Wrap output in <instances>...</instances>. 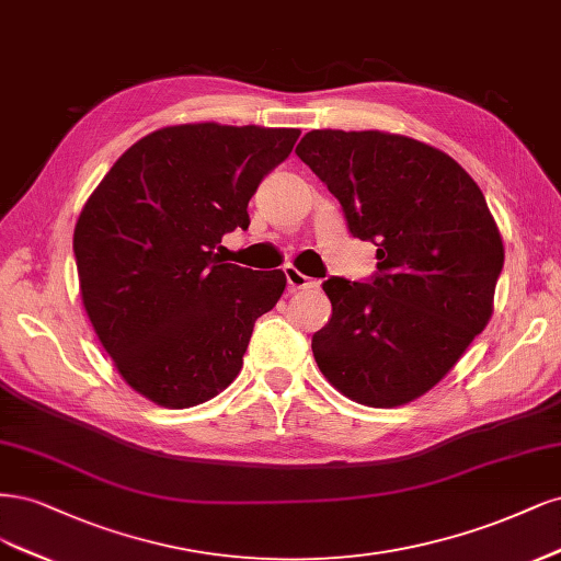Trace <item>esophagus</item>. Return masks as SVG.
I'll use <instances>...</instances> for the list:
<instances>
[{"label":"esophagus","mask_w":561,"mask_h":561,"mask_svg":"<svg viewBox=\"0 0 561 561\" xmlns=\"http://www.w3.org/2000/svg\"><path fill=\"white\" fill-rule=\"evenodd\" d=\"M284 275H286L288 291H291V294H296V291H302V288H312V286H317V282H312L310 277L302 275L300 270H298V267H294V265L284 267Z\"/></svg>","instance_id":"34e87169"}]
</instances>
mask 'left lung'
<instances>
[{"mask_svg": "<svg viewBox=\"0 0 561 561\" xmlns=\"http://www.w3.org/2000/svg\"><path fill=\"white\" fill-rule=\"evenodd\" d=\"M296 153L354 238L377 247L370 284L323 282L333 314L312 337L319 370L360 405L420 399L494 312L503 242L480 186L445 151L382 130H312Z\"/></svg>", "mask_w": 561, "mask_h": 561, "instance_id": "1", "label": "left lung"}]
</instances>
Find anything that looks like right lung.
<instances>
[{"mask_svg": "<svg viewBox=\"0 0 561 561\" xmlns=\"http://www.w3.org/2000/svg\"><path fill=\"white\" fill-rule=\"evenodd\" d=\"M298 128L184 123L125 151L75 228L85 314L118 375L144 399L182 410L242 370L254 321L286 288L282 270L226 263L216 247L249 228L261 179Z\"/></svg>", "mask_w": 561, "mask_h": 561, "instance_id": "1", "label": "right lung"}]
</instances>
